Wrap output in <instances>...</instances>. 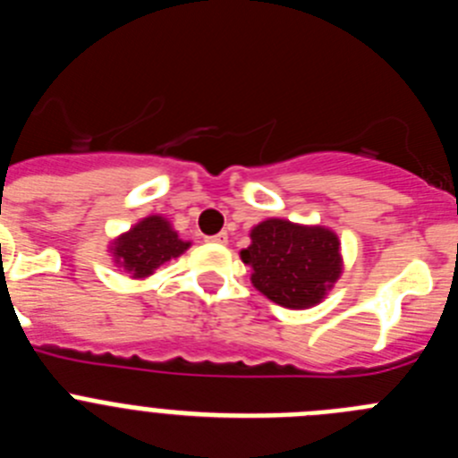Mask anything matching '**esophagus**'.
<instances>
[{
	"label": "esophagus",
	"instance_id": "esophagus-1",
	"mask_svg": "<svg viewBox=\"0 0 458 458\" xmlns=\"http://www.w3.org/2000/svg\"><path fill=\"white\" fill-rule=\"evenodd\" d=\"M208 241H210V242H216V245H226V241H229V236H226V232H220V233H216V236H210Z\"/></svg>",
	"mask_w": 458,
	"mask_h": 458
}]
</instances>
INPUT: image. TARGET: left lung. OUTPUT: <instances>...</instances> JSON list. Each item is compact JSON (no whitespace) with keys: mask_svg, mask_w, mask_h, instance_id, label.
<instances>
[{"mask_svg":"<svg viewBox=\"0 0 458 458\" xmlns=\"http://www.w3.org/2000/svg\"><path fill=\"white\" fill-rule=\"evenodd\" d=\"M250 238V248L241 250L242 264L252 268L257 291L282 307L318 305L342 275L339 238L326 226L270 217L259 222Z\"/></svg>","mask_w":458,"mask_h":458,"instance_id":"left-lung-1","label":"left lung"}]
</instances>
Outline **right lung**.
<instances>
[{
    "label": "right lung",
    "instance_id": "add662e5",
    "mask_svg": "<svg viewBox=\"0 0 458 458\" xmlns=\"http://www.w3.org/2000/svg\"><path fill=\"white\" fill-rule=\"evenodd\" d=\"M188 248L190 242L181 241L169 220H165L163 216H148L114 238L109 252L114 257L116 266L131 273V277L141 279L156 273L172 259L181 257Z\"/></svg>",
    "mask_w": 458,
    "mask_h": 458
}]
</instances>
